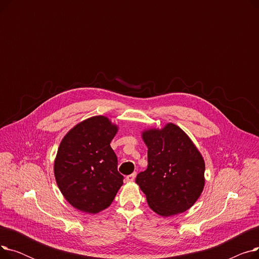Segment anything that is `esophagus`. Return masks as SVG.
Here are the masks:
<instances>
[{
	"mask_svg": "<svg viewBox=\"0 0 259 259\" xmlns=\"http://www.w3.org/2000/svg\"><path fill=\"white\" fill-rule=\"evenodd\" d=\"M135 176H137V173H132V174H130V175H128L127 178H126V181L128 182V183H131V182H133L134 180H135Z\"/></svg>",
	"mask_w": 259,
	"mask_h": 259,
	"instance_id": "esophagus-1",
	"label": "esophagus"
}]
</instances>
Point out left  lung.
<instances>
[{"instance_id":"obj_1","label":"left lung","mask_w":259,"mask_h":259,"mask_svg":"<svg viewBox=\"0 0 259 259\" xmlns=\"http://www.w3.org/2000/svg\"><path fill=\"white\" fill-rule=\"evenodd\" d=\"M148 167L137 176L149 207L168 217L191 208L205 187V160L186 132L168 122L142 132Z\"/></svg>"}]
</instances>
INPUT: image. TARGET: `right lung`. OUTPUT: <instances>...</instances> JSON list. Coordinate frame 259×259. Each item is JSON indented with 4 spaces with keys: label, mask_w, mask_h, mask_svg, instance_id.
<instances>
[{
    "label": "right lung",
    "mask_w": 259,
    "mask_h": 259,
    "mask_svg": "<svg viewBox=\"0 0 259 259\" xmlns=\"http://www.w3.org/2000/svg\"><path fill=\"white\" fill-rule=\"evenodd\" d=\"M117 130L107 116H92L68 131L60 144L54 176L65 199L81 212L105 210L122 185L110 146Z\"/></svg>",
    "instance_id": "right-lung-1"
}]
</instances>
